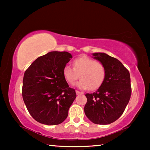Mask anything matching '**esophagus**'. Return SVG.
<instances>
[{"label": "esophagus", "instance_id": "34e87169", "mask_svg": "<svg viewBox=\"0 0 150 150\" xmlns=\"http://www.w3.org/2000/svg\"><path fill=\"white\" fill-rule=\"evenodd\" d=\"M76 93L77 95H81V94H83V93H82V92H80L79 91H78V90L76 91Z\"/></svg>", "mask_w": 150, "mask_h": 150}]
</instances>
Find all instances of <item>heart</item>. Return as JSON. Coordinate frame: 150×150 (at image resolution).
Wrapping results in <instances>:
<instances>
[{
    "mask_svg": "<svg viewBox=\"0 0 150 150\" xmlns=\"http://www.w3.org/2000/svg\"><path fill=\"white\" fill-rule=\"evenodd\" d=\"M106 74V67L103 63L96 61L87 56H82L73 61V68L65 65L63 69V76L67 83L73 84L80 77L76 84L81 89L93 91L104 83Z\"/></svg>",
    "mask_w": 150,
    "mask_h": 150,
    "instance_id": "1",
    "label": "heart"
}]
</instances>
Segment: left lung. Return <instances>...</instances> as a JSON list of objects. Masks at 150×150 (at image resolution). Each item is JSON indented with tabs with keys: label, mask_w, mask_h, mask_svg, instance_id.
<instances>
[{
	"label": "left lung",
	"mask_w": 150,
	"mask_h": 150,
	"mask_svg": "<svg viewBox=\"0 0 150 150\" xmlns=\"http://www.w3.org/2000/svg\"><path fill=\"white\" fill-rule=\"evenodd\" d=\"M106 67L104 83L93 93H86L85 113L96 124L106 125L122 116L130 99L132 88L129 71L118 59L105 53H93Z\"/></svg>",
	"instance_id": "obj_1"
}]
</instances>
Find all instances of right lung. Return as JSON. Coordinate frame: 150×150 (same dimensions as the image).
<instances>
[{
	"instance_id": "add662e5",
	"label": "right lung",
	"mask_w": 150,
	"mask_h": 150,
	"mask_svg": "<svg viewBox=\"0 0 150 150\" xmlns=\"http://www.w3.org/2000/svg\"><path fill=\"white\" fill-rule=\"evenodd\" d=\"M71 57L67 52H48L38 57L24 72L22 98L37 122L58 125L68 115L76 94L63 77V69Z\"/></svg>"
}]
</instances>
